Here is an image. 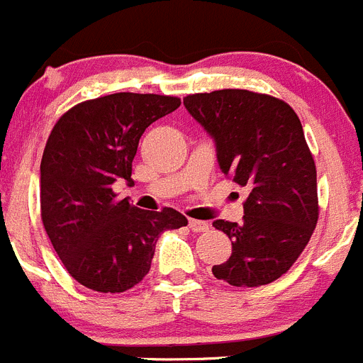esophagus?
<instances>
[{
	"instance_id": "obj_1",
	"label": "esophagus",
	"mask_w": 363,
	"mask_h": 363,
	"mask_svg": "<svg viewBox=\"0 0 363 363\" xmlns=\"http://www.w3.org/2000/svg\"><path fill=\"white\" fill-rule=\"evenodd\" d=\"M188 226H190L194 232H206V230L210 228V225H208L206 220H199V219H190L188 220Z\"/></svg>"
}]
</instances>
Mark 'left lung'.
I'll list each match as a JSON object with an SVG mask.
<instances>
[{"mask_svg":"<svg viewBox=\"0 0 363 363\" xmlns=\"http://www.w3.org/2000/svg\"><path fill=\"white\" fill-rule=\"evenodd\" d=\"M184 107L213 138L220 172L248 191L242 223L213 220L232 241V256L213 264V276L234 286L276 281L318 223L316 166L298 115L247 89L188 94Z\"/></svg>","mask_w":363,"mask_h":363,"instance_id":"obj_1","label":"left lung"}]
</instances>
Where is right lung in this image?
Instances as JSON below:
<instances>
[{"label":"right lung","instance_id":"right-lung-1","mask_svg":"<svg viewBox=\"0 0 363 363\" xmlns=\"http://www.w3.org/2000/svg\"><path fill=\"white\" fill-rule=\"evenodd\" d=\"M179 106L177 96L107 94L71 107L50 131L40 166L43 226L67 272L91 291L115 294L143 281L159 235L188 225L173 208L140 210L113 191L133 181L147 125Z\"/></svg>","mask_w":363,"mask_h":363}]
</instances>
